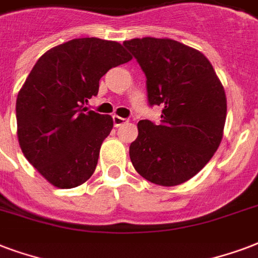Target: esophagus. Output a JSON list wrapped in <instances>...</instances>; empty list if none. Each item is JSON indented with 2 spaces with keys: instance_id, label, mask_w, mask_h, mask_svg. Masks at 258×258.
<instances>
[{
  "instance_id": "1",
  "label": "esophagus",
  "mask_w": 258,
  "mask_h": 258,
  "mask_svg": "<svg viewBox=\"0 0 258 258\" xmlns=\"http://www.w3.org/2000/svg\"><path fill=\"white\" fill-rule=\"evenodd\" d=\"M113 122H114V126L118 127L123 125L125 122H127L126 118H122V117H118V115H113Z\"/></svg>"
}]
</instances>
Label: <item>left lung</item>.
I'll list each match as a JSON object with an SVG mask.
<instances>
[{
  "instance_id": "8db88e82",
  "label": "left lung",
  "mask_w": 258,
  "mask_h": 258,
  "mask_svg": "<svg viewBox=\"0 0 258 258\" xmlns=\"http://www.w3.org/2000/svg\"><path fill=\"white\" fill-rule=\"evenodd\" d=\"M147 77L148 104L162 106L160 123L139 122L129 147L133 167L160 186L186 182L208 163L223 137L227 102L204 54L173 39L125 40Z\"/></svg>"
}]
</instances>
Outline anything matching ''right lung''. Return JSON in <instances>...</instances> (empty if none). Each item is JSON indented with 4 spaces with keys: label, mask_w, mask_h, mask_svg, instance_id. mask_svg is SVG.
I'll return each mask as SVG.
<instances>
[{
    "label": "right lung",
    "mask_w": 258,
    "mask_h": 258,
    "mask_svg": "<svg viewBox=\"0 0 258 258\" xmlns=\"http://www.w3.org/2000/svg\"><path fill=\"white\" fill-rule=\"evenodd\" d=\"M131 59L118 42L81 38L35 63L17 95V136L27 160L51 185L71 189L94 174L113 118L84 103L98 95L100 77Z\"/></svg>",
    "instance_id": "right-lung-1"
}]
</instances>
